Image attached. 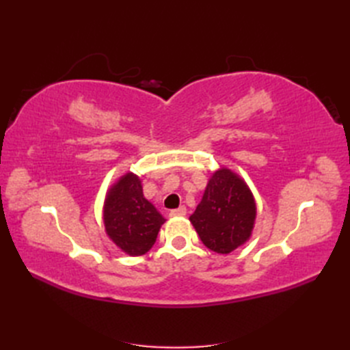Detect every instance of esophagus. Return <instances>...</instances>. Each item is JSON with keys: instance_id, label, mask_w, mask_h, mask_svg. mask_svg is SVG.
Wrapping results in <instances>:
<instances>
[{"instance_id": "esophagus-1", "label": "esophagus", "mask_w": 350, "mask_h": 350, "mask_svg": "<svg viewBox=\"0 0 350 350\" xmlns=\"http://www.w3.org/2000/svg\"><path fill=\"white\" fill-rule=\"evenodd\" d=\"M171 215L172 217H178V216H185L187 215V208H185V206H181V207H178V208H174V210H171Z\"/></svg>"}]
</instances>
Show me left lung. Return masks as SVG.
I'll return each instance as SVG.
<instances>
[{
    "label": "left lung",
    "instance_id": "1",
    "mask_svg": "<svg viewBox=\"0 0 350 350\" xmlns=\"http://www.w3.org/2000/svg\"><path fill=\"white\" fill-rule=\"evenodd\" d=\"M256 217L257 204L247 183L220 167L210 176L189 221L208 250L229 254L251 238Z\"/></svg>",
    "mask_w": 350,
    "mask_h": 350
}]
</instances>
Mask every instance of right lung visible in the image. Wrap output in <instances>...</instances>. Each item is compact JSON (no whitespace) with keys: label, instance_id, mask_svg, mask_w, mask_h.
<instances>
[{"label":"right lung","instance_id":"1","mask_svg":"<svg viewBox=\"0 0 350 350\" xmlns=\"http://www.w3.org/2000/svg\"><path fill=\"white\" fill-rule=\"evenodd\" d=\"M165 220L144 197L142 179L135 174L126 172L108 189L103 203L105 232L129 256L150 251Z\"/></svg>","mask_w":350,"mask_h":350}]
</instances>
